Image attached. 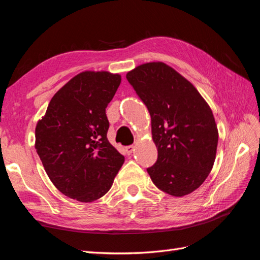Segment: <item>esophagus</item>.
<instances>
[{"mask_svg":"<svg viewBox=\"0 0 260 260\" xmlns=\"http://www.w3.org/2000/svg\"><path fill=\"white\" fill-rule=\"evenodd\" d=\"M124 151L128 155H131V153L135 151V147H133V145H128V146L124 147Z\"/></svg>","mask_w":260,"mask_h":260,"instance_id":"obj_1","label":"esophagus"}]
</instances>
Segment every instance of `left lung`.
<instances>
[{
  "mask_svg": "<svg viewBox=\"0 0 260 260\" xmlns=\"http://www.w3.org/2000/svg\"><path fill=\"white\" fill-rule=\"evenodd\" d=\"M152 118L157 160L147 172L172 196L203 184L214 166L218 130L214 115L194 85L160 61L140 65L125 76Z\"/></svg>",
  "mask_w": 260,
  "mask_h": 260,
  "instance_id": "1",
  "label": "left lung"
}]
</instances>
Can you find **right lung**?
<instances>
[{
	"label": "right lung",
	"mask_w": 260,
	"mask_h": 260,
	"mask_svg": "<svg viewBox=\"0 0 260 260\" xmlns=\"http://www.w3.org/2000/svg\"><path fill=\"white\" fill-rule=\"evenodd\" d=\"M120 75L83 72L52 98L36 127V149L57 190L79 202L105 195L124 157L108 142L106 107Z\"/></svg>",
	"instance_id": "add662e5"
}]
</instances>
